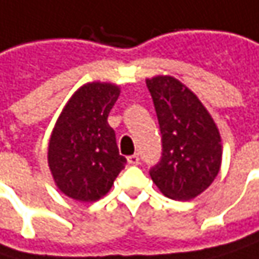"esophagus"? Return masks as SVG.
<instances>
[{
	"instance_id": "34e87169",
	"label": "esophagus",
	"mask_w": 259,
	"mask_h": 259,
	"mask_svg": "<svg viewBox=\"0 0 259 259\" xmlns=\"http://www.w3.org/2000/svg\"><path fill=\"white\" fill-rule=\"evenodd\" d=\"M127 163H129V164H133V166H135V164H139V155H138V154L129 155V157H127Z\"/></svg>"
}]
</instances>
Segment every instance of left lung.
Instances as JSON below:
<instances>
[{
    "label": "left lung",
    "mask_w": 259,
    "mask_h": 259,
    "mask_svg": "<svg viewBox=\"0 0 259 259\" xmlns=\"http://www.w3.org/2000/svg\"><path fill=\"white\" fill-rule=\"evenodd\" d=\"M157 112L163 155L150 175L169 199L191 200L218 177L223 142L217 123L200 99L172 75L147 78Z\"/></svg>",
    "instance_id": "obj_1"
}]
</instances>
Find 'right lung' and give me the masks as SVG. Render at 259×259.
I'll return each instance as SVG.
<instances>
[{"label": "right lung", "mask_w": 259, "mask_h": 259, "mask_svg": "<svg viewBox=\"0 0 259 259\" xmlns=\"http://www.w3.org/2000/svg\"><path fill=\"white\" fill-rule=\"evenodd\" d=\"M120 96V85L82 84L63 106L52 130L47 163L56 187L69 199L92 203L114 185L124 169L108 114Z\"/></svg>", "instance_id": "obj_1"}]
</instances>
